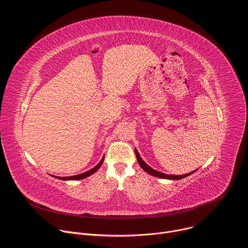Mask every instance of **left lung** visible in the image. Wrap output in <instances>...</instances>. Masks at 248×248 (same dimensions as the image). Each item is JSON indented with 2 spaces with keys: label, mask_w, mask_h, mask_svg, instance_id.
Instances as JSON below:
<instances>
[{
  "label": "left lung",
  "mask_w": 248,
  "mask_h": 248,
  "mask_svg": "<svg viewBox=\"0 0 248 248\" xmlns=\"http://www.w3.org/2000/svg\"><path fill=\"white\" fill-rule=\"evenodd\" d=\"M135 151V155H136V158H137V161H138V164L139 166L142 168L147 173L153 175V176H158V178H161V179H167V180H182L184 178H186V176L190 175L191 173H193L195 170L189 172V173H186V174H182V175H173V174H167V173H164V172H160L154 169H152L151 167H149L143 160L142 158L140 157L139 153L137 152L136 149H134Z\"/></svg>",
  "instance_id": "left-lung-1"
}]
</instances>
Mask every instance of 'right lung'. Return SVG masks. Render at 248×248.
<instances>
[{
  "instance_id": "1",
  "label": "right lung",
  "mask_w": 248,
  "mask_h": 248,
  "mask_svg": "<svg viewBox=\"0 0 248 248\" xmlns=\"http://www.w3.org/2000/svg\"><path fill=\"white\" fill-rule=\"evenodd\" d=\"M104 162V157L102 158V160L99 162V164H97L93 169L85 171V172H82V173H79V174H77V175H72V176H55V175H52L54 176V178L56 179H59V180H62V181H78V180H82V179H85L87 178V176L91 175L92 173H94L95 171H97L99 170V168L102 166Z\"/></svg>"
}]
</instances>
